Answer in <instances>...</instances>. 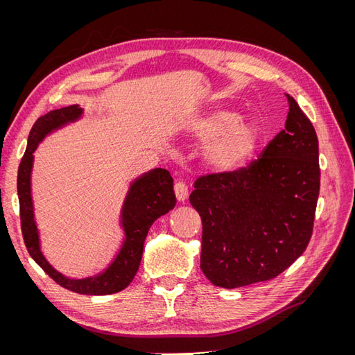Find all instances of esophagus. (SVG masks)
Returning <instances> with one entry per match:
<instances>
[{"mask_svg":"<svg viewBox=\"0 0 355 355\" xmlns=\"http://www.w3.org/2000/svg\"><path fill=\"white\" fill-rule=\"evenodd\" d=\"M175 194L178 201H185L188 198V187L184 184V182H176L175 185Z\"/></svg>","mask_w":355,"mask_h":355,"instance_id":"34e87169","label":"esophagus"}]
</instances>
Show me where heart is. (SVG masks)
Listing matches in <instances>:
<instances>
[{
    "label": "heart",
    "instance_id": "1",
    "mask_svg": "<svg viewBox=\"0 0 355 355\" xmlns=\"http://www.w3.org/2000/svg\"><path fill=\"white\" fill-rule=\"evenodd\" d=\"M188 136L202 148V161L218 173H231L249 163L261 141L257 124L230 110H213L196 116Z\"/></svg>",
    "mask_w": 355,
    "mask_h": 355
}]
</instances>
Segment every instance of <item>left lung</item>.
<instances>
[{
    "mask_svg": "<svg viewBox=\"0 0 355 355\" xmlns=\"http://www.w3.org/2000/svg\"><path fill=\"white\" fill-rule=\"evenodd\" d=\"M286 125L250 166L198 178L189 202L202 222L201 271L223 288L266 282L302 254L320 192L315 128L286 94Z\"/></svg>",
    "mask_w": 355,
    "mask_h": 355,
    "instance_id": "1",
    "label": "left lung"
}]
</instances>
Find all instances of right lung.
Instances as JSON below:
<instances>
[{"label": "right lung", "mask_w": 355, "mask_h": 355, "mask_svg": "<svg viewBox=\"0 0 355 355\" xmlns=\"http://www.w3.org/2000/svg\"><path fill=\"white\" fill-rule=\"evenodd\" d=\"M80 105L50 111L40 116L31 128L25 155L17 171V196L20 204V223L25 245L34 259L49 277L71 292L80 295H112L121 292L135 278L142 261L144 243L151 225L176 206L173 179L164 168H154L135 179L124 198L120 225L124 232L120 250L105 270L85 278H71L59 272L46 259L41 250L40 231L35 222L34 201H32L31 176L34 167V153L44 137L83 116Z\"/></svg>", "instance_id": "1"}]
</instances>
